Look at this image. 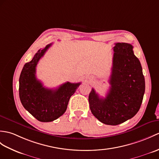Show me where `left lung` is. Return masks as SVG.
Instances as JSON below:
<instances>
[{
	"label": "left lung",
	"instance_id": "1",
	"mask_svg": "<svg viewBox=\"0 0 159 159\" xmlns=\"http://www.w3.org/2000/svg\"><path fill=\"white\" fill-rule=\"evenodd\" d=\"M110 87L105 98L92 89L89 95L90 110L102 123L117 125L138 113L145 92L142 68L131 44L115 43Z\"/></svg>",
	"mask_w": 159,
	"mask_h": 159
}]
</instances>
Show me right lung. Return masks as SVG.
I'll return each instance as SVG.
<instances>
[{
    "label": "right lung",
    "mask_w": 159,
    "mask_h": 159,
    "mask_svg": "<svg viewBox=\"0 0 159 159\" xmlns=\"http://www.w3.org/2000/svg\"><path fill=\"white\" fill-rule=\"evenodd\" d=\"M51 45L39 49L32 60L24 65L19 79V94L22 105L40 122L53 121L63 115L70 98L80 84V83L66 82L52 89L43 87L36 79V66Z\"/></svg>",
    "instance_id": "right-lung-1"
}]
</instances>
